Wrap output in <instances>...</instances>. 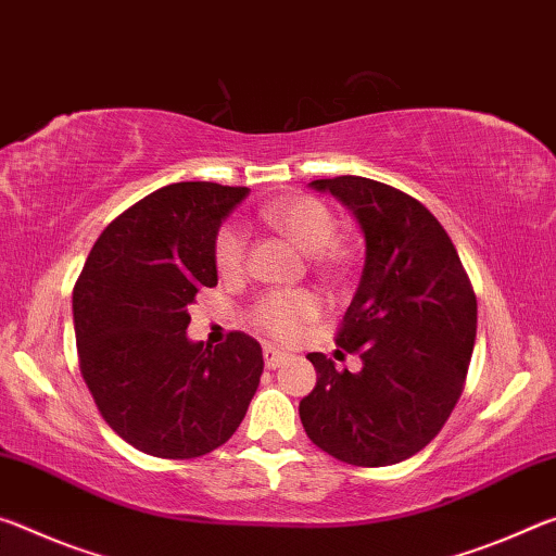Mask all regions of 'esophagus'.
I'll return each instance as SVG.
<instances>
[{
  "label": "esophagus",
  "mask_w": 556,
  "mask_h": 556,
  "mask_svg": "<svg viewBox=\"0 0 556 556\" xmlns=\"http://www.w3.org/2000/svg\"><path fill=\"white\" fill-rule=\"evenodd\" d=\"M286 359H288V354L278 352L276 348H263V362H266V367H268V369H276V367H280V364H283Z\"/></svg>",
  "instance_id": "obj_1"
}]
</instances>
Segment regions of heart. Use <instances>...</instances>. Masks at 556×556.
Listing matches in <instances>:
<instances>
[{"instance_id":"1","label":"heart","mask_w":556,"mask_h":556,"mask_svg":"<svg viewBox=\"0 0 556 556\" xmlns=\"http://www.w3.org/2000/svg\"><path fill=\"white\" fill-rule=\"evenodd\" d=\"M261 218L273 229L286 233L298 249L311 256L313 266L325 273L348 270L352 251L338 236V218L330 206L311 194H298L270 202L261 208ZM214 266L218 276L233 278L245 266V233L239 224L218 226L212 245ZM323 313V298L307 288L270 290L251 307L249 323L266 338L290 344L303 334L305 323L315 320Z\"/></svg>"}]
</instances>
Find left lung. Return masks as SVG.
Listing matches in <instances>:
<instances>
[{
    "label": "left lung",
    "mask_w": 556,
    "mask_h": 556,
    "mask_svg": "<svg viewBox=\"0 0 556 556\" xmlns=\"http://www.w3.org/2000/svg\"><path fill=\"white\" fill-rule=\"evenodd\" d=\"M364 231L357 293L334 334L359 375L313 352L317 384L300 421L317 448L348 466L384 468L426 448L466 387L478 327L476 290L439 218L418 199L367 177L315 179Z\"/></svg>",
    "instance_id": "left-lung-1"
}]
</instances>
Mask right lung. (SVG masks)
Masks as SVG:
<instances>
[{"label": "right lung", "mask_w": 556, "mask_h": 556, "mask_svg": "<svg viewBox=\"0 0 556 556\" xmlns=\"http://www.w3.org/2000/svg\"><path fill=\"white\" fill-rule=\"evenodd\" d=\"M245 187L177 181L115 216L73 286L80 375L105 424L154 458L216 451L239 429L263 375L243 332L208 350L187 340V307L216 286L222 218Z\"/></svg>", "instance_id": "add662e5"}]
</instances>
